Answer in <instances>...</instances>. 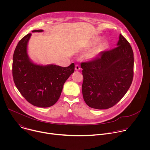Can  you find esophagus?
<instances>
[{"label": "esophagus", "instance_id": "1", "mask_svg": "<svg viewBox=\"0 0 150 150\" xmlns=\"http://www.w3.org/2000/svg\"><path fill=\"white\" fill-rule=\"evenodd\" d=\"M80 69H81V68H80L79 65H75V70L76 71H79V70H80Z\"/></svg>", "mask_w": 150, "mask_h": 150}]
</instances>
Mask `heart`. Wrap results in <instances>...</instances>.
<instances>
[{"label": "heart", "instance_id": "1", "mask_svg": "<svg viewBox=\"0 0 150 150\" xmlns=\"http://www.w3.org/2000/svg\"><path fill=\"white\" fill-rule=\"evenodd\" d=\"M99 40H100L99 38H96L93 41V43L92 44H96V43H97V42L99 41ZM104 47V45L103 43H102V44H100L99 46H98L97 47H96L94 49H93L91 51V52L90 53V57H94L97 55H98L103 50Z\"/></svg>", "mask_w": 150, "mask_h": 150}]
</instances>
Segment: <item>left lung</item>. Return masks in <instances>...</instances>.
Segmentation results:
<instances>
[{"instance_id": "obj_1", "label": "left lung", "mask_w": 150, "mask_h": 150, "mask_svg": "<svg viewBox=\"0 0 150 150\" xmlns=\"http://www.w3.org/2000/svg\"><path fill=\"white\" fill-rule=\"evenodd\" d=\"M117 46L100 53L94 60L82 62L83 98L91 108L114 106L131 87L134 77V52L121 34Z\"/></svg>"}]
</instances>
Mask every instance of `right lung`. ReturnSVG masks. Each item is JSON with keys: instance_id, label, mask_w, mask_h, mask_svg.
Returning a JSON list of instances; mask_svg holds the SVG:
<instances>
[{"instance_id": "obj_1", "label": "right lung", "mask_w": 150, "mask_h": 150, "mask_svg": "<svg viewBox=\"0 0 150 150\" xmlns=\"http://www.w3.org/2000/svg\"><path fill=\"white\" fill-rule=\"evenodd\" d=\"M31 35V33H29L24 36L15 49L12 62L13 81L28 102L40 108H48L59 100L64 83L74 72L75 65L72 63L68 67H62L33 63L27 54V45Z\"/></svg>"}]
</instances>
